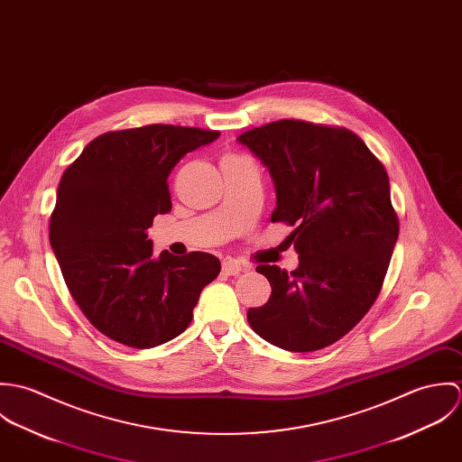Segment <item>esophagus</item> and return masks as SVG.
I'll list each match as a JSON object with an SVG mask.
<instances>
[{"mask_svg": "<svg viewBox=\"0 0 462 462\" xmlns=\"http://www.w3.org/2000/svg\"><path fill=\"white\" fill-rule=\"evenodd\" d=\"M245 270V264L236 262V260H227L222 263V272L226 275H238L240 272Z\"/></svg>", "mask_w": 462, "mask_h": 462, "instance_id": "34e87169", "label": "esophagus"}]
</instances>
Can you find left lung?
Returning a JSON list of instances; mask_svg holds the SVG:
<instances>
[{"label":"left lung","mask_w":462,"mask_h":462,"mask_svg":"<svg viewBox=\"0 0 462 462\" xmlns=\"http://www.w3.org/2000/svg\"><path fill=\"white\" fill-rule=\"evenodd\" d=\"M270 171L277 208L272 222L293 226V272L260 264L268 302L247 320L268 343L290 352L329 346L377 300L398 238L384 165L346 128L281 119L242 133Z\"/></svg>","instance_id":"left-lung-1"}]
</instances>
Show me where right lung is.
<instances>
[{
    "instance_id": "1",
    "label": "right lung",
    "mask_w": 462,
    "mask_h": 462,
    "mask_svg": "<svg viewBox=\"0 0 462 462\" xmlns=\"http://www.w3.org/2000/svg\"><path fill=\"white\" fill-rule=\"evenodd\" d=\"M218 134L174 125L103 133L67 167L50 242L72 299L110 339L151 348L176 337L218 275L220 262L208 253L154 258L145 233L172 208V167Z\"/></svg>"
}]
</instances>
